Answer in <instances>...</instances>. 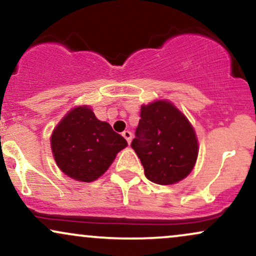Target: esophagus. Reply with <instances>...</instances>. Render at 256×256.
<instances>
[{"mask_svg":"<svg viewBox=\"0 0 256 256\" xmlns=\"http://www.w3.org/2000/svg\"><path fill=\"white\" fill-rule=\"evenodd\" d=\"M122 137H124L125 140H128V144H130V143H131V138H132L131 132L130 131H124V132H122Z\"/></svg>","mask_w":256,"mask_h":256,"instance_id":"34e87169","label":"esophagus"}]
</instances>
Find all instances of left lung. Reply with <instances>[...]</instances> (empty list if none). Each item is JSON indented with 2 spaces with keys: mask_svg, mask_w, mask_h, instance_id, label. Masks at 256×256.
<instances>
[{
  "mask_svg": "<svg viewBox=\"0 0 256 256\" xmlns=\"http://www.w3.org/2000/svg\"><path fill=\"white\" fill-rule=\"evenodd\" d=\"M131 146L152 183L171 185L189 176L198 155V142L186 116L167 100L140 107Z\"/></svg>",
  "mask_w": 256,
  "mask_h": 256,
  "instance_id": "obj_1",
  "label": "left lung"
}]
</instances>
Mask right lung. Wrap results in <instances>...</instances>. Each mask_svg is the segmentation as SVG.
I'll return each mask as SVG.
<instances>
[{
    "mask_svg": "<svg viewBox=\"0 0 256 256\" xmlns=\"http://www.w3.org/2000/svg\"><path fill=\"white\" fill-rule=\"evenodd\" d=\"M52 156L70 178L90 183L110 168L128 142L96 118L89 106H78L58 122L50 137Z\"/></svg>",
    "mask_w": 256,
    "mask_h": 256,
    "instance_id": "obj_1",
    "label": "right lung"
}]
</instances>
